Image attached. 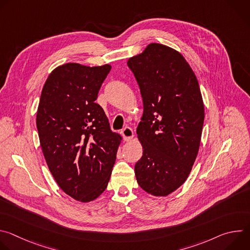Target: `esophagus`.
Masks as SVG:
<instances>
[{
  "label": "esophagus",
  "instance_id": "esophagus-1",
  "mask_svg": "<svg viewBox=\"0 0 250 250\" xmlns=\"http://www.w3.org/2000/svg\"><path fill=\"white\" fill-rule=\"evenodd\" d=\"M122 134H123L125 141H129L133 137V130L130 127H125L122 130Z\"/></svg>",
  "mask_w": 250,
  "mask_h": 250
}]
</instances>
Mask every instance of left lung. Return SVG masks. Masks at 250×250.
Segmentation results:
<instances>
[{"label": "left lung", "mask_w": 250, "mask_h": 250, "mask_svg": "<svg viewBox=\"0 0 250 250\" xmlns=\"http://www.w3.org/2000/svg\"><path fill=\"white\" fill-rule=\"evenodd\" d=\"M127 66L144 102L136 181L148 194L165 197L184 184L198 155L205 119L199 83L183 55L160 43L148 44Z\"/></svg>", "instance_id": "1"}]
</instances>
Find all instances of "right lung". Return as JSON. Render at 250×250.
Here are the masks:
<instances>
[{"label": "right lung", "mask_w": 250, "mask_h": 250, "mask_svg": "<svg viewBox=\"0 0 250 250\" xmlns=\"http://www.w3.org/2000/svg\"><path fill=\"white\" fill-rule=\"evenodd\" d=\"M112 66L66 63L42 88L37 127L45 161L58 186L82 203L108 186L122 136L95 101Z\"/></svg>", "instance_id": "add662e5"}]
</instances>
